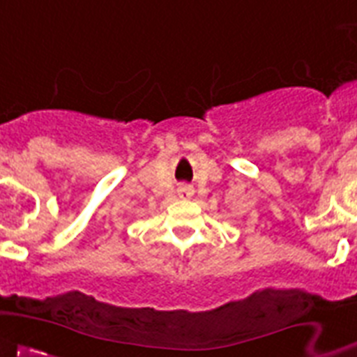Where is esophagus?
<instances>
[{"label":"esophagus","mask_w":357,"mask_h":357,"mask_svg":"<svg viewBox=\"0 0 357 357\" xmlns=\"http://www.w3.org/2000/svg\"><path fill=\"white\" fill-rule=\"evenodd\" d=\"M179 192H190V187H179Z\"/></svg>","instance_id":"obj_1"}]
</instances>
